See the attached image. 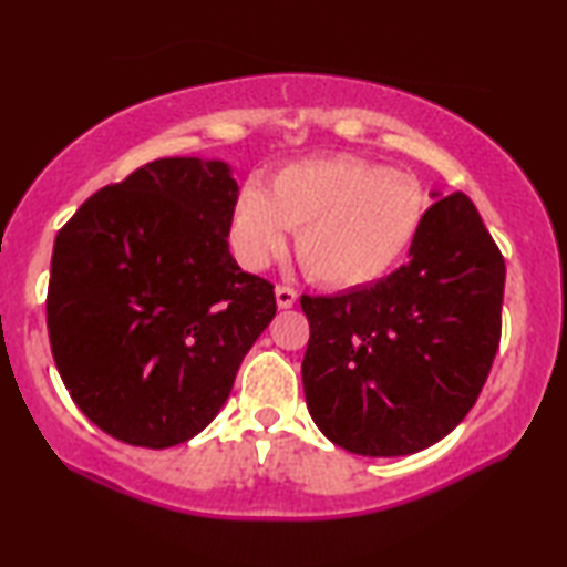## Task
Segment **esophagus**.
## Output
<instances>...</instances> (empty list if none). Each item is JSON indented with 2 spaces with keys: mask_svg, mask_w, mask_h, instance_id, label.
<instances>
[{
  "mask_svg": "<svg viewBox=\"0 0 567 567\" xmlns=\"http://www.w3.org/2000/svg\"><path fill=\"white\" fill-rule=\"evenodd\" d=\"M275 298H277V308L287 310V308L295 306V300H298V292H295L292 287L280 285V287H275Z\"/></svg>",
  "mask_w": 567,
  "mask_h": 567,
  "instance_id": "34e87169",
  "label": "esophagus"
}]
</instances>
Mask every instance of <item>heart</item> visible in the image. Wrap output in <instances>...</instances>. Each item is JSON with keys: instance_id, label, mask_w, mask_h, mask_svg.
<instances>
[{"instance_id": "b5f03b06", "label": "heart", "mask_w": 567, "mask_h": 567, "mask_svg": "<svg viewBox=\"0 0 567 567\" xmlns=\"http://www.w3.org/2000/svg\"><path fill=\"white\" fill-rule=\"evenodd\" d=\"M426 215V195L409 174L357 156L290 162L259 185L238 189L228 220L230 251L246 269L280 257L287 230L306 272L333 290L362 287L403 257Z\"/></svg>"}]
</instances>
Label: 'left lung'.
Masks as SVG:
<instances>
[{"mask_svg":"<svg viewBox=\"0 0 567 567\" xmlns=\"http://www.w3.org/2000/svg\"><path fill=\"white\" fill-rule=\"evenodd\" d=\"M432 200L409 265L374 285L300 298L310 419L364 457H403L444 440L498 352L504 257L470 197Z\"/></svg>","mask_w":567,"mask_h":567,"instance_id":"8db88e82","label":"left lung"}]
</instances>
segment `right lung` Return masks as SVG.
Here are the masks:
<instances>
[{
	"label": "right lung",
	"instance_id": "obj_1",
	"mask_svg": "<svg viewBox=\"0 0 567 567\" xmlns=\"http://www.w3.org/2000/svg\"><path fill=\"white\" fill-rule=\"evenodd\" d=\"M238 195L220 158H156L94 193L53 244L48 337L79 411L125 444L200 434L277 313L228 251Z\"/></svg>",
	"mask_w": 567,
	"mask_h": 567
}]
</instances>
